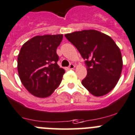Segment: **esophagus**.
<instances>
[{"instance_id":"1","label":"esophagus","mask_w":135,"mask_h":135,"mask_svg":"<svg viewBox=\"0 0 135 135\" xmlns=\"http://www.w3.org/2000/svg\"><path fill=\"white\" fill-rule=\"evenodd\" d=\"M75 68V65L73 64H71L69 66V67H68V69H73Z\"/></svg>"}]
</instances>
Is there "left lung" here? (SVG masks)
<instances>
[{"label": "left lung", "mask_w": 135, "mask_h": 135, "mask_svg": "<svg viewBox=\"0 0 135 135\" xmlns=\"http://www.w3.org/2000/svg\"><path fill=\"white\" fill-rule=\"evenodd\" d=\"M81 54L86 66L84 86L97 97L109 93L116 86L122 73V54L110 36L90 29L65 35Z\"/></svg>", "instance_id": "obj_1"}]
</instances>
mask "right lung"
Listing matches in <instances>:
<instances>
[{
    "instance_id": "obj_1",
    "label": "right lung",
    "mask_w": 135,
    "mask_h": 135,
    "mask_svg": "<svg viewBox=\"0 0 135 135\" xmlns=\"http://www.w3.org/2000/svg\"><path fill=\"white\" fill-rule=\"evenodd\" d=\"M63 35L35 36L26 42L18 56V71L23 86L33 95L50 96L60 84L63 69L57 64L56 49Z\"/></svg>"
}]
</instances>
